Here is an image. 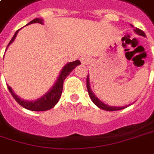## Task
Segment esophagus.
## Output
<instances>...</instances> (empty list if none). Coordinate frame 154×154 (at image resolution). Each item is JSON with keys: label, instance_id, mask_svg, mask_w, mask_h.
Masks as SVG:
<instances>
[{"label": "esophagus", "instance_id": "esophagus-1", "mask_svg": "<svg viewBox=\"0 0 154 154\" xmlns=\"http://www.w3.org/2000/svg\"><path fill=\"white\" fill-rule=\"evenodd\" d=\"M89 60H90V58H89L88 55H87V54H83V55H81V63H83V64L88 63L89 61Z\"/></svg>", "mask_w": 154, "mask_h": 154}]
</instances>
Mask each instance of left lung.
<instances>
[{
    "label": "left lung",
    "instance_id": "1",
    "mask_svg": "<svg viewBox=\"0 0 154 154\" xmlns=\"http://www.w3.org/2000/svg\"><path fill=\"white\" fill-rule=\"evenodd\" d=\"M134 32L137 35H141V36L146 37V34L143 32L142 30H140V29H139V28H137V27H135ZM87 88H88V94L89 96H90V98H91V100H92V101L98 107H100V109H103V110H106V111H117V110H121V109H124V108L127 107V106H119V107H117V106H108V105H106V104L103 103L101 100H100L95 96V94H94V92L91 90L88 75V78H87Z\"/></svg>",
    "mask_w": 154,
    "mask_h": 154
}]
</instances>
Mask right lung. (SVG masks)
I'll return each instance as SVG.
<instances>
[{
	"label": "right lung",
	"mask_w": 154,
	"mask_h": 154,
	"mask_svg": "<svg viewBox=\"0 0 154 154\" xmlns=\"http://www.w3.org/2000/svg\"><path fill=\"white\" fill-rule=\"evenodd\" d=\"M32 23H41V24H42L43 20L42 19H40V18H36V19L31 20L27 25L32 24ZM19 30H17L15 32V34L14 35L13 38L10 41V42L8 43V47L14 42V40L15 39V37H16V35L18 34ZM8 47H7V48H8ZM80 64H81L80 60H74L73 62H69L66 66H64V67L62 68L61 72H60L59 77H58L57 81L55 82V84L52 87V88L45 95H43L42 97L37 99V100H35V101H33V100L28 101V100H21L19 96H17L14 93V91L12 90V88L8 85H7V86H8V88L12 96L14 97V99L22 107H24L26 109H28V110H31V111H47V110H49L51 108H53L57 104L60 98V95H61L62 89H63V83H64V81L66 78V76L71 73L77 66L80 65Z\"/></svg>",
	"instance_id": "1"
}]
</instances>
